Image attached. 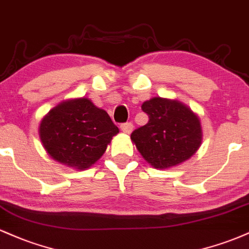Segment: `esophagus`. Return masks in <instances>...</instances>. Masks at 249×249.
I'll return each instance as SVG.
<instances>
[{
  "instance_id": "obj_1",
  "label": "esophagus",
  "mask_w": 249,
  "mask_h": 249,
  "mask_svg": "<svg viewBox=\"0 0 249 249\" xmlns=\"http://www.w3.org/2000/svg\"><path fill=\"white\" fill-rule=\"evenodd\" d=\"M121 130L125 133H131V132H132V130H133V124L131 122L123 123V124L121 125Z\"/></svg>"
}]
</instances>
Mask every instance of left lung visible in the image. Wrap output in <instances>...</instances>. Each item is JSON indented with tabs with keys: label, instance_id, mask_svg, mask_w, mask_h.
I'll use <instances>...</instances> for the list:
<instances>
[{
	"label": "left lung",
	"instance_id": "8db88e82",
	"mask_svg": "<svg viewBox=\"0 0 249 249\" xmlns=\"http://www.w3.org/2000/svg\"><path fill=\"white\" fill-rule=\"evenodd\" d=\"M142 110L148 122L134 130L131 139L148 164L172 167L196 152L202 139L201 125L186 105L156 97L142 103Z\"/></svg>",
	"mask_w": 249,
	"mask_h": 249
}]
</instances>
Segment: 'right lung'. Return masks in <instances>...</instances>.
Masks as SVG:
<instances>
[{"label":"right lung","mask_w":249,"mask_h":249,"mask_svg":"<svg viewBox=\"0 0 249 249\" xmlns=\"http://www.w3.org/2000/svg\"><path fill=\"white\" fill-rule=\"evenodd\" d=\"M119 132L110 116L87 98L63 102L39 125V137L53 159L85 170L95 164Z\"/></svg>","instance_id":"add662e5"}]
</instances>
